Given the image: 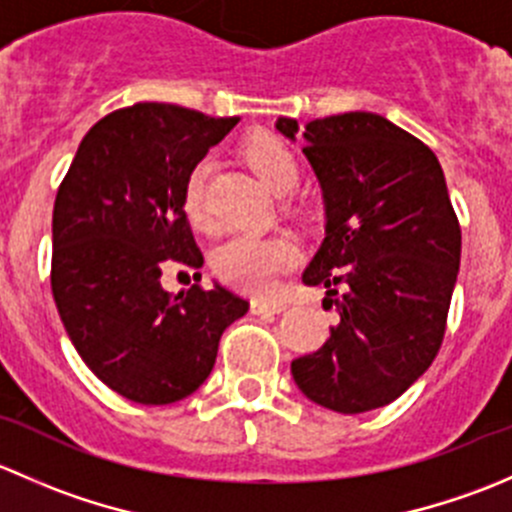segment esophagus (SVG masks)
Returning <instances> with one entry per match:
<instances>
[{
	"mask_svg": "<svg viewBox=\"0 0 512 512\" xmlns=\"http://www.w3.org/2000/svg\"><path fill=\"white\" fill-rule=\"evenodd\" d=\"M287 309L285 302H275V299H255L252 302V312L255 314H282Z\"/></svg>",
	"mask_w": 512,
	"mask_h": 512,
	"instance_id": "obj_1",
	"label": "esophagus"
}]
</instances>
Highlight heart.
Segmentation results:
<instances>
[{
    "instance_id": "b5f03b06",
    "label": "heart",
    "mask_w": 512,
    "mask_h": 512,
    "mask_svg": "<svg viewBox=\"0 0 512 512\" xmlns=\"http://www.w3.org/2000/svg\"><path fill=\"white\" fill-rule=\"evenodd\" d=\"M245 160L255 170L257 178L282 195L297 185L299 165L294 153L282 141L272 136L250 138L245 146ZM208 175L210 160H198L185 178L183 210L190 225L200 230H210L213 218L208 210ZM297 247L287 237H257V235H232L215 250L213 267L225 282L245 289L252 294L272 292L280 275L297 265Z\"/></svg>"
}]
</instances>
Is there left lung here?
<instances>
[{
	"label": "left lung",
	"mask_w": 512,
	"mask_h": 512,
	"mask_svg": "<svg viewBox=\"0 0 512 512\" xmlns=\"http://www.w3.org/2000/svg\"><path fill=\"white\" fill-rule=\"evenodd\" d=\"M277 131L294 141L299 126L280 118ZM302 138L327 210L302 282L337 297L339 324L322 349L292 361V376L314 404L364 414L399 399L436 359L461 225L431 148L384 116L317 118Z\"/></svg>",
	"instance_id": "8db88e82"
}]
</instances>
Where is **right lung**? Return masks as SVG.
<instances>
[{
	"label": "right lung",
	"instance_id": "add662e5",
	"mask_svg": "<svg viewBox=\"0 0 512 512\" xmlns=\"http://www.w3.org/2000/svg\"><path fill=\"white\" fill-rule=\"evenodd\" d=\"M240 121L173 103L108 113L56 193L51 292L66 334L116 394L163 406L210 376L220 337L250 302L223 285L173 294L160 275L203 265L183 210L185 178Z\"/></svg>",
	"mask_w": 512,
	"mask_h": 512
}]
</instances>
